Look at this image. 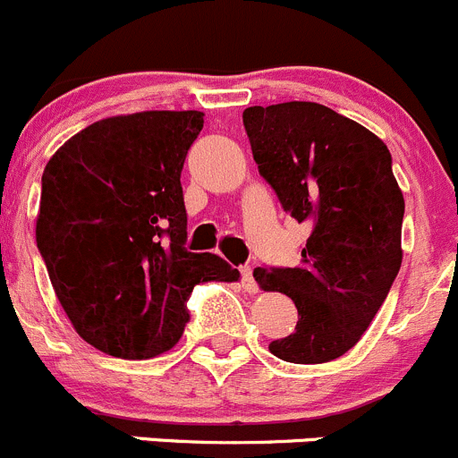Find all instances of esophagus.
<instances>
[{
	"label": "esophagus",
	"mask_w": 458,
	"mask_h": 458,
	"mask_svg": "<svg viewBox=\"0 0 458 458\" xmlns=\"http://www.w3.org/2000/svg\"><path fill=\"white\" fill-rule=\"evenodd\" d=\"M240 274H242V289L247 293H256L258 292V283L253 278V269L251 267H240Z\"/></svg>",
	"instance_id": "1"
}]
</instances>
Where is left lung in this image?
Wrapping results in <instances>:
<instances>
[{
  "label": "left lung",
  "mask_w": 458,
  "mask_h": 458,
  "mask_svg": "<svg viewBox=\"0 0 458 458\" xmlns=\"http://www.w3.org/2000/svg\"><path fill=\"white\" fill-rule=\"evenodd\" d=\"M253 160L283 209L311 227L298 267H256L265 292L287 293L296 332L269 345L287 363H327L350 352L401 269L405 200L383 140L316 102L249 106Z\"/></svg>",
  "instance_id": "left-lung-1"
}]
</instances>
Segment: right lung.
I'll list each match as a JSON object with an SVG mask.
<instances>
[{
	"label": "right lung",
	"mask_w": 458,
	"mask_h": 458,
	"mask_svg": "<svg viewBox=\"0 0 458 458\" xmlns=\"http://www.w3.org/2000/svg\"><path fill=\"white\" fill-rule=\"evenodd\" d=\"M200 111H144L73 135L42 175L38 249L75 332L115 359H153L189 323L198 283H233L216 253L187 251L184 157Z\"/></svg>",
	"instance_id": "1"
}]
</instances>
